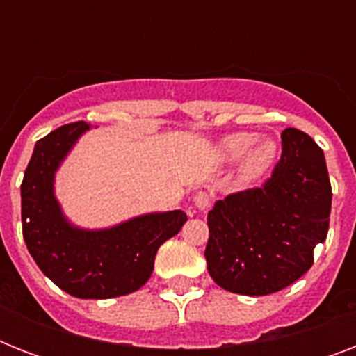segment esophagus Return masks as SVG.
<instances>
[{"label": "esophagus", "mask_w": 356, "mask_h": 356, "mask_svg": "<svg viewBox=\"0 0 356 356\" xmlns=\"http://www.w3.org/2000/svg\"><path fill=\"white\" fill-rule=\"evenodd\" d=\"M194 203H195V207L200 209V211H207V209H209L212 203L211 194H207V192H197L194 197Z\"/></svg>", "instance_id": "obj_1"}]
</instances>
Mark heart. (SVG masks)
I'll return each instance as SVG.
<instances>
[{
    "mask_svg": "<svg viewBox=\"0 0 356 356\" xmlns=\"http://www.w3.org/2000/svg\"><path fill=\"white\" fill-rule=\"evenodd\" d=\"M218 156L223 162H236L242 159L240 179L253 183L270 172L277 159V142L271 138L257 140L253 133H233L220 140Z\"/></svg>",
    "mask_w": 356,
    "mask_h": 356,
    "instance_id": "1",
    "label": "heart"
}]
</instances>
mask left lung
Wrapping results in <instances>:
<instances>
[{"label":"left lung","mask_w":356,"mask_h":356,"mask_svg":"<svg viewBox=\"0 0 356 356\" xmlns=\"http://www.w3.org/2000/svg\"><path fill=\"white\" fill-rule=\"evenodd\" d=\"M281 138V161L264 186L216 201L207 216V268L227 292L268 296L290 286L325 242L332 201L325 155L299 129H284Z\"/></svg>","instance_id":"left-lung-1"}]
</instances>
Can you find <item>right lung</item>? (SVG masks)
<instances>
[{
    "label": "right lung",
    "instance_id": "right-lung-1",
    "mask_svg": "<svg viewBox=\"0 0 356 356\" xmlns=\"http://www.w3.org/2000/svg\"><path fill=\"white\" fill-rule=\"evenodd\" d=\"M86 131V122L68 123L35 144L22 183L24 240L42 273L66 293L120 298L144 286L159 248L188 218L183 211L147 212L102 229L70 222L55 195V175Z\"/></svg>",
    "mask_w": 356,
    "mask_h": 356
}]
</instances>
